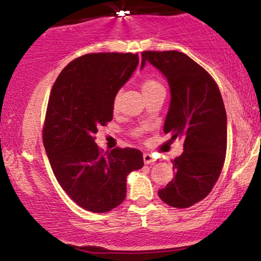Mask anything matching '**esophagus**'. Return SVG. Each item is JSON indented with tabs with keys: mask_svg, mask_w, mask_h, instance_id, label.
<instances>
[{
	"mask_svg": "<svg viewBox=\"0 0 261 261\" xmlns=\"http://www.w3.org/2000/svg\"><path fill=\"white\" fill-rule=\"evenodd\" d=\"M154 161H155L154 157L151 153H143V162H145L146 164L153 163Z\"/></svg>",
	"mask_w": 261,
	"mask_h": 261,
	"instance_id": "esophagus-1",
	"label": "esophagus"
}]
</instances>
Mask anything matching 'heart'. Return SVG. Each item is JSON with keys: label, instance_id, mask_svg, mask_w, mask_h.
<instances>
[{"label": "heart", "instance_id": "obj_1", "mask_svg": "<svg viewBox=\"0 0 261 261\" xmlns=\"http://www.w3.org/2000/svg\"><path fill=\"white\" fill-rule=\"evenodd\" d=\"M162 87L163 86H162L158 81H155L153 79H147L142 82V85H141V89H142L143 95H146V94H149V93L157 91V89L162 88ZM116 103H118V100L115 99L114 100V107H116Z\"/></svg>", "mask_w": 261, "mask_h": 261}]
</instances>
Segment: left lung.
Instances as JSON below:
<instances>
[{
  "label": "left lung",
  "instance_id": "8db88e82",
  "mask_svg": "<svg viewBox=\"0 0 261 261\" xmlns=\"http://www.w3.org/2000/svg\"><path fill=\"white\" fill-rule=\"evenodd\" d=\"M146 62L170 88L163 131L184 141V152L173 161L174 178L158 195L167 205L187 208L208 195L222 170L227 148L222 95L214 79L184 53L145 51L141 68Z\"/></svg>",
  "mask_w": 261,
  "mask_h": 261
}]
</instances>
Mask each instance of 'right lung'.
<instances>
[{
  "instance_id": "1",
  "label": "right lung",
  "mask_w": 261,
  "mask_h": 261,
  "mask_svg": "<svg viewBox=\"0 0 261 261\" xmlns=\"http://www.w3.org/2000/svg\"><path fill=\"white\" fill-rule=\"evenodd\" d=\"M137 66V54H88L66 66L50 93L45 152L59 184L87 211L103 214L120 205L127 175L143 167L139 149L101 153L94 141L98 127L113 120L116 94Z\"/></svg>"
}]
</instances>
